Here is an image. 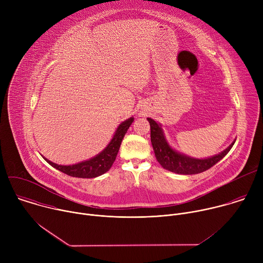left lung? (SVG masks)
<instances>
[{
	"mask_svg": "<svg viewBox=\"0 0 263 263\" xmlns=\"http://www.w3.org/2000/svg\"><path fill=\"white\" fill-rule=\"evenodd\" d=\"M147 121L149 126H151V142L157 161L162 165L163 168L177 174L194 175L209 170L228 154L235 142L233 141V143H231L223 152L213 157L207 159L191 158L174 151L166 142L160 125H158L152 119H147Z\"/></svg>",
	"mask_w": 263,
	"mask_h": 263,
	"instance_id": "1",
	"label": "left lung"
}]
</instances>
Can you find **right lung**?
<instances>
[{
    "instance_id": "1",
    "label": "right lung",
    "mask_w": 263,
    "mask_h": 263,
    "mask_svg": "<svg viewBox=\"0 0 263 263\" xmlns=\"http://www.w3.org/2000/svg\"><path fill=\"white\" fill-rule=\"evenodd\" d=\"M132 123H133V118H130L129 120L123 122L119 126L114 138L111 139L110 143L106 146L104 151L89 160L80 162L78 164H72V165H58L46 159L45 157L44 158L47 160V162L50 165L71 177L96 178L98 176H101L106 172H108L112 166V164H114V162L116 161L122 140Z\"/></svg>"
}]
</instances>
